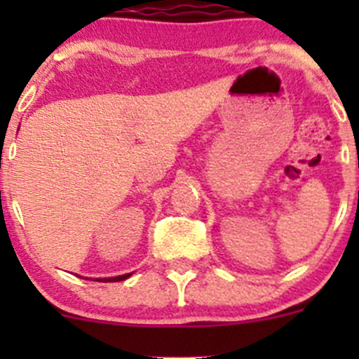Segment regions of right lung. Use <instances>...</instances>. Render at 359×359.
Here are the masks:
<instances>
[{
    "mask_svg": "<svg viewBox=\"0 0 359 359\" xmlns=\"http://www.w3.org/2000/svg\"><path fill=\"white\" fill-rule=\"evenodd\" d=\"M132 276V273H128V274H121V276H114V278H100V280H97V281H106V283H109V281H123V280H126V278H130Z\"/></svg>",
    "mask_w": 359,
    "mask_h": 359,
    "instance_id": "1",
    "label": "right lung"
}]
</instances>
